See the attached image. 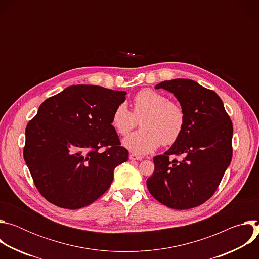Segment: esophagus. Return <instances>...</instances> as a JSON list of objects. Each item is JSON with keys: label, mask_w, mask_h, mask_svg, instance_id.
<instances>
[{"label": "esophagus", "mask_w": 259, "mask_h": 259, "mask_svg": "<svg viewBox=\"0 0 259 259\" xmlns=\"http://www.w3.org/2000/svg\"><path fill=\"white\" fill-rule=\"evenodd\" d=\"M129 159L132 160V161H141V160H142V157L137 156V155H135V154H130V155H129Z\"/></svg>", "instance_id": "1"}]
</instances>
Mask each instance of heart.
I'll list each match as a JSON object with an SVG mask.
<instances>
[{
    "instance_id": "b5f03b06",
    "label": "heart",
    "mask_w": 259,
    "mask_h": 259,
    "mask_svg": "<svg viewBox=\"0 0 259 259\" xmlns=\"http://www.w3.org/2000/svg\"><path fill=\"white\" fill-rule=\"evenodd\" d=\"M142 129L123 140V145L130 152L145 155L163 144L174 143L182 133L186 115L182 107L168 100L164 94L144 89L133 99V114L125 103L119 104L112 116V125L120 135H127L135 126L136 118Z\"/></svg>"
}]
</instances>
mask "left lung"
I'll use <instances>...</instances> for the list:
<instances>
[{"label": "left lung", "mask_w": 259, "mask_h": 259, "mask_svg": "<svg viewBox=\"0 0 259 259\" xmlns=\"http://www.w3.org/2000/svg\"><path fill=\"white\" fill-rule=\"evenodd\" d=\"M155 88L176 97L186 123L170 149L154 158L155 171L146 180L147 189L169 208L197 207L214 194L231 164L232 121L220 97L193 80L164 81ZM171 154H182L183 159L171 161Z\"/></svg>", "instance_id": "left-lung-1"}]
</instances>
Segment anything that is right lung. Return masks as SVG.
Wrapping results in <instances>:
<instances>
[{"instance_id": "right-lung-1", "label": "right lung", "mask_w": 259, "mask_h": 259, "mask_svg": "<svg viewBox=\"0 0 259 259\" xmlns=\"http://www.w3.org/2000/svg\"><path fill=\"white\" fill-rule=\"evenodd\" d=\"M127 92L72 85L46 99L25 129L23 157L36 189L66 209L90 205L110 187L128 160L112 125ZM109 146L105 151L100 149Z\"/></svg>"}]
</instances>
